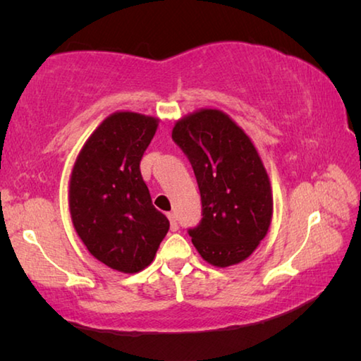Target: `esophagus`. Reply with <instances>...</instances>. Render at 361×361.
Masks as SVG:
<instances>
[{"label": "esophagus", "instance_id": "34e87169", "mask_svg": "<svg viewBox=\"0 0 361 361\" xmlns=\"http://www.w3.org/2000/svg\"><path fill=\"white\" fill-rule=\"evenodd\" d=\"M167 216H169V219H170V229H172L173 232L178 231L180 226H178V221H176V216L173 215V213H169Z\"/></svg>", "mask_w": 361, "mask_h": 361}]
</instances>
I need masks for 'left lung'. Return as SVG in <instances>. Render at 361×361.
Segmentation results:
<instances>
[{
    "instance_id": "obj_1",
    "label": "left lung",
    "mask_w": 361,
    "mask_h": 361,
    "mask_svg": "<svg viewBox=\"0 0 361 361\" xmlns=\"http://www.w3.org/2000/svg\"><path fill=\"white\" fill-rule=\"evenodd\" d=\"M173 142L191 162L202 219L188 229L200 256L218 267L247 259L267 234L271 183L258 151L219 109H200L178 121Z\"/></svg>"
}]
</instances>
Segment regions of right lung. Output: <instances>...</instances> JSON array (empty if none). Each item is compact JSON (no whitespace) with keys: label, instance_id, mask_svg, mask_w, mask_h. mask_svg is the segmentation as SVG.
I'll return each mask as SVG.
<instances>
[{"label":"right lung","instance_id":"add662e5","mask_svg":"<svg viewBox=\"0 0 361 361\" xmlns=\"http://www.w3.org/2000/svg\"><path fill=\"white\" fill-rule=\"evenodd\" d=\"M156 129L151 116L111 114L85 142L71 172L73 226L90 255L119 272L149 266L170 228L140 172Z\"/></svg>","mask_w":361,"mask_h":361}]
</instances>
